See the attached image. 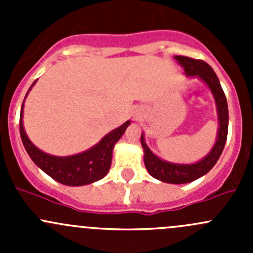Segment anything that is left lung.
Segmentation results:
<instances>
[{"mask_svg":"<svg viewBox=\"0 0 253 253\" xmlns=\"http://www.w3.org/2000/svg\"><path fill=\"white\" fill-rule=\"evenodd\" d=\"M176 61L180 63L185 70L186 76L188 77H198L209 86L215 99L216 110H218L219 129L216 142L214 143L211 152L200 162L195 164H174V163L165 162L153 154L152 150L145 144L144 136H141L142 147L144 149V165L148 172L157 180L163 181L167 183H187L197 180L201 176L206 175L211 168L215 165L218 159L220 158L221 152L225 147L226 137H228V126H229V112L228 103H226L225 94L220 85L218 77L213 68L202 60H195V58L186 57V56H175Z\"/></svg>","mask_w":253,"mask_h":253,"instance_id":"obj_1","label":"left lung"}]
</instances>
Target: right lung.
Masks as SVG:
<instances>
[{
  "label": "right lung",
  "instance_id": "obj_1",
  "mask_svg": "<svg viewBox=\"0 0 253 253\" xmlns=\"http://www.w3.org/2000/svg\"><path fill=\"white\" fill-rule=\"evenodd\" d=\"M34 84L35 82L32 84V86ZM32 86L29 88V90L32 89ZM23 106H24V101L22 104L19 120V131L23 145L33 162L42 171L46 172L50 177L58 181L62 185L83 186L95 182L108 174L111 167L114 145L125 133L129 121H126L124 125L111 131L98 144L85 152L71 155V157H55V155L46 154L40 150L28 138L24 131V126H23Z\"/></svg>",
  "mask_w": 253,
  "mask_h": 253
}]
</instances>
